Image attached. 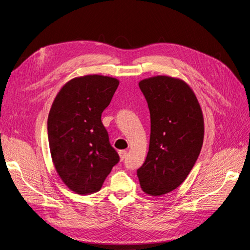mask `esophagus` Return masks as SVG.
Segmentation results:
<instances>
[{
    "mask_svg": "<svg viewBox=\"0 0 250 250\" xmlns=\"http://www.w3.org/2000/svg\"><path fill=\"white\" fill-rule=\"evenodd\" d=\"M119 155H120V159H121V161H124L125 158L127 157V152L126 151H120Z\"/></svg>",
    "mask_w": 250,
    "mask_h": 250,
    "instance_id": "obj_1",
    "label": "esophagus"
}]
</instances>
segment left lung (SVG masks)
<instances>
[{
    "label": "left lung",
    "mask_w": 250,
    "mask_h": 250,
    "mask_svg": "<svg viewBox=\"0 0 250 250\" xmlns=\"http://www.w3.org/2000/svg\"><path fill=\"white\" fill-rule=\"evenodd\" d=\"M138 85L151 115V136L137 176L145 193L160 196L181 186L194 167L203 145V115L182 80L157 76Z\"/></svg>",
    "instance_id": "1"
}]
</instances>
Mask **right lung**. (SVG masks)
Returning a JSON list of instances; mask_svg holds the SVG:
<instances>
[{
	"instance_id": "right-lung-1",
	"label": "right lung",
	"mask_w": 250,
	"mask_h": 250,
	"mask_svg": "<svg viewBox=\"0 0 250 250\" xmlns=\"http://www.w3.org/2000/svg\"><path fill=\"white\" fill-rule=\"evenodd\" d=\"M118 85L117 79L106 76L75 78L61 89L50 109L47 130L53 164L77 194L98 192L120 161L102 122Z\"/></svg>"
}]
</instances>
